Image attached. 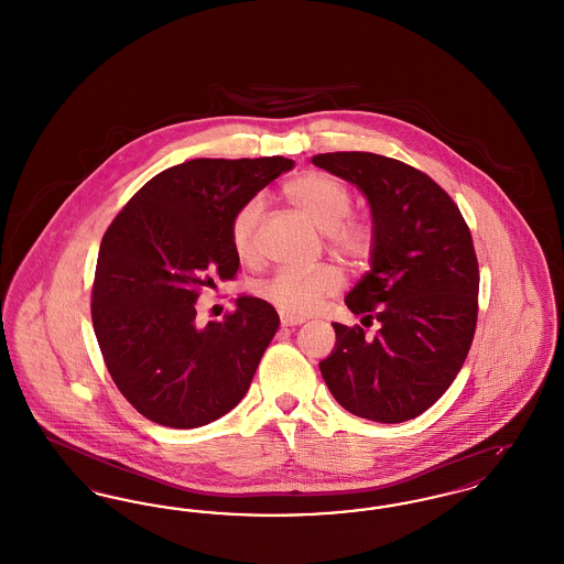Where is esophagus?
<instances>
[{"label":"esophagus","mask_w":564,"mask_h":564,"mask_svg":"<svg viewBox=\"0 0 564 564\" xmlns=\"http://www.w3.org/2000/svg\"><path fill=\"white\" fill-rule=\"evenodd\" d=\"M304 319H297V317H288V315H281V325L283 327H295V325H302Z\"/></svg>","instance_id":"1"}]
</instances>
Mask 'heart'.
I'll return each instance as SVG.
<instances>
[{
	"label": "heart",
	"instance_id": "obj_1",
	"mask_svg": "<svg viewBox=\"0 0 564 564\" xmlns=\"http://www.w3.org/2000/svg\"><path fill=\"white\" fill-rule=\"evenodd\" d=\"M283 196L317 228L325 230L329 249L350 264H364L375 251V230L368 221L347 217L352 194L338 177L308 171L283 186ZM262 215V200L249 198L230 221V245L241 262L256 258V230ZM343 288V276L334 267L281 269L256 283L253 292L288 317L313 315L323 300Z\"/></svg>",
	"mask_w": 564,
	"mask_h": 564
}]
</instances>
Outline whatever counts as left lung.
<instances>
[{
	"instance_id": "obj_1",
	"label": "left lung",
	"mask_w": 564,
	"mask_h": 564,
	"mask_svg": "<svg viewBox=\"0 0 564 564\" xmlns=\"http://www.w3.org/2000/svg\"><path fill=\"white\" fill-rule=\"evenodd\" d=\"M313 164L355 184L370 203V270L345 302L364 322H380L375 338L359 325L334 323L323 380L355 416L416 419L453 384L474 340L480 272L471 232L455 200L405 162L334 152Z\"/></svg>"
}]
</instances>
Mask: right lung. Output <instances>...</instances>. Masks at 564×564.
I'll return each mask as SVG.
<instances>
[{"label": "right lung", "mask_w": 564, "mask_h": 564, "mask_svg": "<svg viewBox=\"0 0 564 564\" xmlns=\"http://www.w3.org/2000/svg\"><path fill=\"white\" fill-rule=\"evenodd\" d=\"M294 169L283 156L196 159L152 177L109 224L93 283V327L108 372L145 419L194 430L241 402L279 329L269 302L237 297L219 322L196 323V300L230 281V221Z\"/></svg>", "instance_id": "add662e5"}]
</instances>
